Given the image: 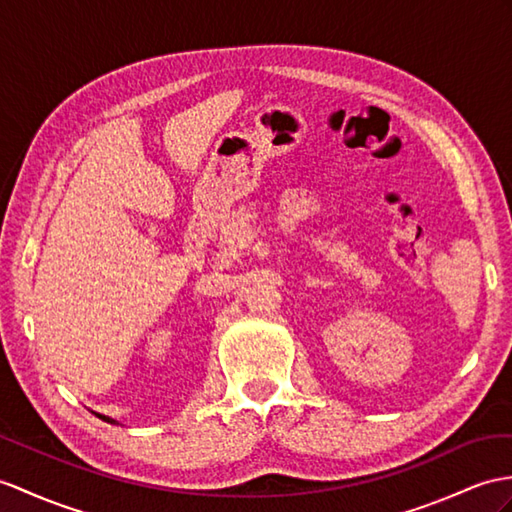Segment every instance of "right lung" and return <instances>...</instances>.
Wrapping results in <instances>:
<instances>
[{
	"label": "right lung",
	"mask_w": 512,
	"mask_h": 512,
	"mask_svg": "<svg viewBox=\"0 0 512 512\" xmlns=\"http://www.w3.org/2000/svg\"><path fill=\"white\" fill-rule=\"evenodd\" d=\"M93 413H95V410H93ZM95 417H99L102 421H108V423H119L117 419H112V417H108V415H99V413H95Z\"/></svg>",
	"instance_id": "obj_1"
}]
</instances>
